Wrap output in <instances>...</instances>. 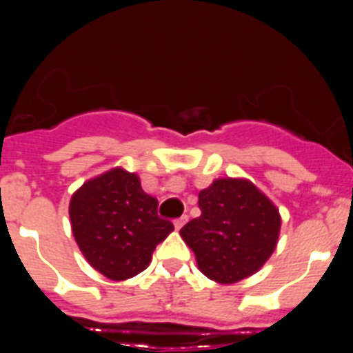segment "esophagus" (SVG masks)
<instances>
[{"mask_svg": "<svg viewBox=\"0 0 353 353\" xmlns=\"http://www.w3.org/2000/svg\"><path fill=\"white\" fill-rule=\"evenodd\" d=\"M185 223H187V215H182V217H179V219H174L173 224L176 230H180V228H182Z\"/></svg>", "mask_w": 353, "mask_h": 353, "instance_id": "esophagus-1", "label": "esophagus"}]
</instances>
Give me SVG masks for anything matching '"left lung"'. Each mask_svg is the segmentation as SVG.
Segmentation results:
<instances>
[{"label":"left lung","instance_id":"left-lung-1","mask_svg":"<svg viewBox=\"0 0 353 353\" xmlns=\"http://www.w3.org/2000/svg\"><path fill=\"white\" fill-rule=\"evenodd\" d=\"M201 215L180 230L199 270L232 285L263 267L277 244L281 215L254 183L219 179L198 196Z\"/></svg>","mask_w":353,"mask_h":353}]
</instances>
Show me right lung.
Segmentation results:
<instances>
[{"mask_svg":"<svg viewBox=\"0 0 353 353\" xmlns=\"http://www.w3.org/2000/svg\"><path fill=\"white\" fill-rule=\"evenodd\" d=\"M136 173L114 168L88 180L70 199L72 233L93 269L113 281L138 276L174 230Z\"/></svg>","mask_w":353,"mask_h":353,"instance_id":"obj_1","label":"right lung"}]
</instances>
